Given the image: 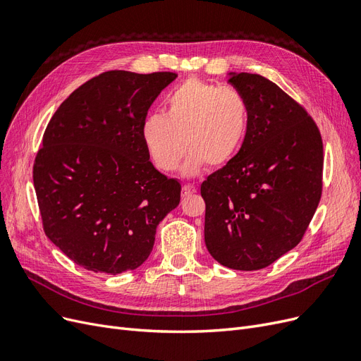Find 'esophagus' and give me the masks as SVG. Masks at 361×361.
<instances>
[{
	"label": "esophagus",
	"instance_id": "34e87169",
	"mask_svg": "<svg viewBox=\"0 0 361 361\" xmlns=\"http://www.w3.org/2000/svg\"><path fill=\"white\" fill-rule=\"evenodd\" d=\"M194 192H195L194 185H183V187H182V195H183V197H190V195H192Z\"/></svg>",
	"mask_w": 361,
	"mask_h": 361
}]
</instances>
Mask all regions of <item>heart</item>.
<instances>
[{
    "mask_svg": "<svg viewBox=\"0 0 361 361\" xmlns=\"http://www.w3.org/2000/svg\"><path fill=\"white\" fill-rule=\"evenodd\" d=\"M164 106L166 114L150 113L141 123V140L161 171L176 170L187 149L185 176L197 174L204 164L221 167L241 149L248 108L238 90L190 78L174 87Z\"/></svg>",
    "mask_w": 361,
    "mask_h": 361,
    "instance_id": "heart-1",
    "label": "heart"
}]
</instances>
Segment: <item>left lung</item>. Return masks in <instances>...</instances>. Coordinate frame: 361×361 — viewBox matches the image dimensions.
Wrapping results in <instances>:
<instances>
[{
    "instance_id": "obj_1",
    "label": "left lung",
    "mask_w": 361,
    "mask_h": 361,
    "mask_svg": "<svg viewBox=\"0 0 361 361\" xmlns=\"http://www.w3.org/2000/svg\"><path fill=\"white\" fill-rule=\"evenodd\" d=\"M248 126L238 154L202 183L204 244L221 265L267 268L302 239L322 194L324 150L307 111L256 73H228Z\"/></svg>"
}]
</instances>
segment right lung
I'll return each mask as SVG.
<instances>
[{"mask_svg": "<svg viewBox=\"0 0 361 361\" xmlns=\"http://www.w3.org/2000/svg\"><path fill=\"white\" fill-rule=\"evenodd\" d=\"M173 72L110 71L78 87L43 134L32 180L43 231L76 265L120 274L149 257L180 183L149 161L141 123Z\"/></svg>", "mask_w": 361, "mask_h": 361, "instance_id": "add662e5", "label": "right lung"}]
</instances>
